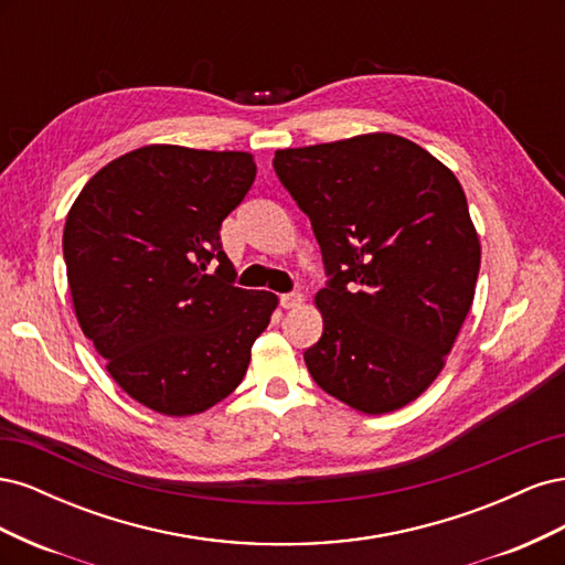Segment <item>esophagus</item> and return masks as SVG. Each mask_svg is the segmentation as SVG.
I'll use <instances>...</instances> for the list:
<instances>
[{"instance_id": "34e87169", "label": "esophagus", "mask_w": 565, "mask_h": 565, "mask_svg": "<svg viewBox=\"0 0 565 565\" xmlns=\"http://www.w3.org/2000/svg\"><path fill=\"white\" fill-rule=\"evenodd\" d=\"M303 303V295H299V292H292V295H282L280 297V306L282 309H299V306Z\"/></svg>"}]
</instances>
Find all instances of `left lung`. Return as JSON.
I'll return each mask as SVG.
<instances>
[{
    "label": "left lung",
    "mask_w": 565,
    "mask_h": 565,
    "mask_svg": "<svg viewBox=\"0 0 565 565\" xmlns=\"http://www.w3.org/2000/svg\"><path fill=\"white\" fill-rule=\"evenodd\" d=\"M332 276L313 303V382L365 415L417 401L446 367L473 303L481 241L467 195L429 150L372 131L276 150Z\"/></svg>",
    "instance_id": "8db88e82"
}]
</instances>
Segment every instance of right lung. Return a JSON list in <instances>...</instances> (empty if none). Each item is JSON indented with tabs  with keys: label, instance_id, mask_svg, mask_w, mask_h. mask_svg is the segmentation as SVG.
I'll return each mask as SVG.
<instances>
[{
	"label": "right lung",
	"instance_id": "obj_1",
	"mask_svg": "<svg viewBox=\"0 0 565 565\" xmlns=\"http://www.w3.org/2000/svg\"><path fill=\"white\" fill-rule=\"evenodd\" d=\"M254 177L252 152L152 143L108 162L67 212L79 328L117 386L160 415H200L231 396L278 309L273 292L233 285L221 249V221Z\"/></svg>",
	"mask_w": 565,
	"mask_h": 565
}]
</instances>
